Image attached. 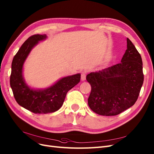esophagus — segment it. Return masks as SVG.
Returning <instances> with one entry per match:
<instances>
[{
	"instance_id": "34e87169",
	"label": "esophagus",
	"mask_w": 154,
	"mask_h": 154,
	"mask_svg": "<svg viewBox=\"0 0 154 154\" xmlns=\"http://www.w3.org/2000/svg\"><path fill=\"white\" fill-rule=\"evenodd\" d=\"M86 75H87V72L86 71H83L82 72L81 74V79L82 81H85V79H86Z\"/></svg>"
}]
</instances>
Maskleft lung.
I'll use <instances>...</instances> for the list:
<instances>
[{"label":"left lung","instance_id":"obj_1","mask_svg":"<svg viewBox=\"0 0 154 154\" xmlns=\"http://www.w3.org/2000/svg\"><path fill=\"white\" fill-rule=\"evenodd\" d=\"M91 85L90 108L98 114L118 115L137 102L143 83L142 59L131 41L121 62L86 77Z\"/></svg>","mask_w":154,"mask_h":154}]
</instances>
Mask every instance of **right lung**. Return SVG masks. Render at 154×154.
Wrapping results in <instances>:
<instances>
[{"mask_svg": "<svg viewBox=\"0 0 154 154\" xmlns=\"http://www.w3.org/2000/svg\"><path fill=\"white\" fill-rule=\"evenodd\" d=\"M46 35L36 34L23 43L14 56L11 66L10 85L17 103L35 114L54 112L63 106L69 90L80 81V74L64 77L45 90L29 88L23 77V66L32 48L39 41L45 39Z\"/></svg>", "mask_w": 154, "mask_h": 154, "instance_id": "1", "label": "right lung"}]
</instances>
